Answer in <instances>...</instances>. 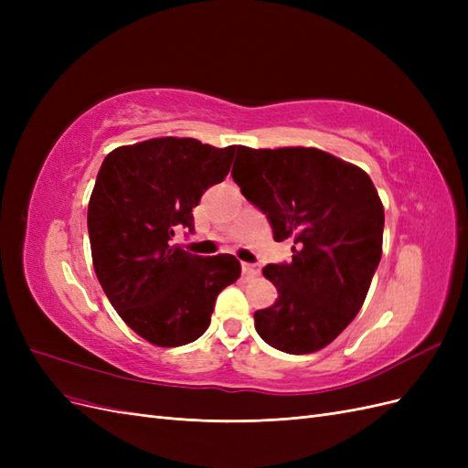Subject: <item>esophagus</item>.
Listing matches in <instances>:
<instances>
[{
    "mask_svg": "<svg viewBox=\"0 0 468 468\" xmlns=\"http://www.w3.org/2000/svg\"><path fill=\"white\" fill-rule=\"evenodd\" d=\"M242 271L246 277H258L260 275V267L253 265V263H242Z\"/></svg>",
    "mask_w": 468,
    "mask_h": 468,
    "instance_id": "34e87169",
    "label": "esophagus"
}]
</instances>
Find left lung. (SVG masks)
<instances>
[{
	"mask_svg": "<svg viewBox=\"0 0 468 468\" xmlns=\"http://www.w3.org/2000/svg\"><path fill=\"white\" fill-rule=\"evenodd\" d=\"M232 177L292 261L263 267L277 301L253 314L265 344L314 353L357 316L382 256L385 208L361 167L318 148L238 146Z\"/></svg>",
	"mask_w": 468,
	"mask_h": 468,
	"instance_id": "8db88e82",
	"label": "left lung"
}]
</instances>
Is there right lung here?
Wrapping results in <instances>:
<instances>
[{"mask_svg":"<svg viewBox=\"0 0 468 468\" xmlns=\"http://www.w3.org/2000/svg\"><path fill=\"white\" fill-rule=\"evenodd\" d=\"M236 146L162 136L107 154L88 207L95 275L131 330L158 347L201 337L218 292L242 273L230 253L212 258L172 244L193 226L203 193L230 172Z\"/></svg>","mask_w":468,"mask_h":468,"instance_id":"add662e5","label":"right lung"}]
</instances>
